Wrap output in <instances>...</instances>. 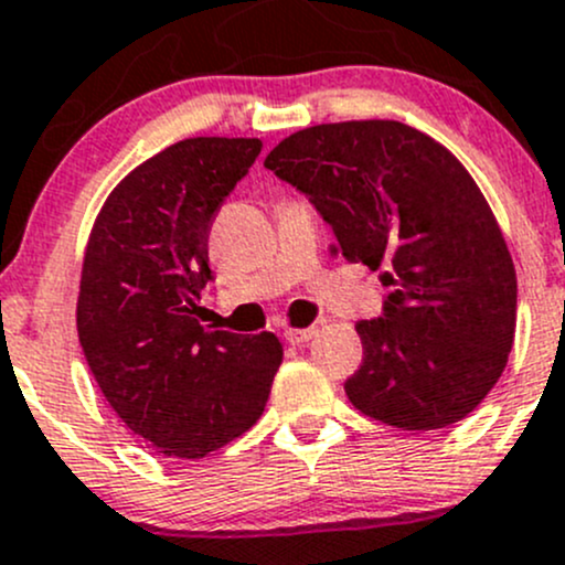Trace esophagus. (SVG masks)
I'll return each instance as SVG.
<instances>
[{
    "mask_svg": "<svg viewBox=\"0 0 565 565\" xmlns=\"http://www.w3.org/2000/svg\"><path fill=\"white\" fill-rule=\"evenodd\" d=\"M316 334V326H310V329H285V340L294 342V345H305V342H310Z\"/></svg>",
    "mask_w": 565,
    "mask_h": 565,
    "instance_id": "esophagus-1",
    "label": "esophagus"
}]
</instances>
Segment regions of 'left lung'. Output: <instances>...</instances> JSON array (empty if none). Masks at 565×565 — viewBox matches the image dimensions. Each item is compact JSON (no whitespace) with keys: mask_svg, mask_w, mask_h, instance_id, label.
Segmentation results:
<instances>
[{"mask_svg":"<svg viewBox=\"0 0 565 565\" xmlns=\"http://www.w3.org/2000/svg\"><path fill=\"white\" fill-rule=\"evenodd\" d=\"M264 166L334 231L331 253L392 285L383 318L359 321L353 408L403 429L468 416L509 362L516 271L490 203L444 143L392 119L294 132Z\"/></svg>","mask_w":565,"mask_h":565,"instance_id":"8db88e82","label":"left lung"}]
</instances>
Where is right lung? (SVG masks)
<instances>
[{
  "instance_id": "add662e5",
  "label": "right lung",
  "mask_w": 565,
  "mask_h": 565,
  "mask_svg": "<svg viewBox=\"0 0 565 565\" xmlns=\"http://www.w3.org/2000/svg\"><path fill=\"white\" fill-rule=\"evenodd\" d=\"M258 154V138H184L132 168L92 225L78 342L103 397L157 455L201 459L247 433L282 362L271 331L195 318L214 214Z\"/></svg>"
}]
</instances>
